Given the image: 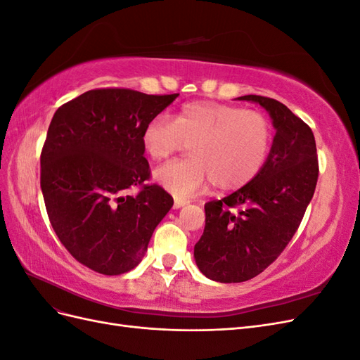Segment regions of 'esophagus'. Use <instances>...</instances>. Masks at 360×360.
<instances>
[{
    "label": "esophagus",
    "instance_id": "34e87169",
    "mask_svg": "<svg viewBox=\"0 0 360 360\" xmlns=\"http://www.w3.org/2000/svg\"><path fill=\"white\" fill-rule=\"evenodd\" d=\"M188 204H189V201H186V200L176 198V200H174V209H180V207H184V205H188Z\"/></svg>",
    "mask_w": 360,
    "mask_h": 360
}]
</instances>
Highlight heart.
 Segmentation results:
<instances>
[{
    "mask_svg": "<svg viewBox=\"0 0 360 360\" xmlns=\"http://www.w3.org/2000/svg\"><path fill=\"white\" fill-rule=\"evenodd\" d=\"M270 141L271 129L263 114L210 101L186 103L172 120L151 118L141 134L153 160L191 144L189 160L165 163L153 174L159 186L180 198L204 191L210 181L221 191L246 186L264 167Z\"/></svg>",
    "mask_w": 360,
    "mask_h": 360,
    "instance_id": "obj_1",
    "label": "heart"
}]
</instances>
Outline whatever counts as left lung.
Wrapping results in <instances>:
<instances>
[{
  "label": "left lung",
  "instance_id": "8db88e82",
  "mask_svg": "<svg viewBox=\"0 0 360 360\" xmlns=\"http://www.w3.org/2000/svg\"><path fill=\"white\" fill-rule=\"evenodd\" d=\"M269 112L276 134L264 167L246 186L205 205V226L193 258L209 279L224 284L259 275L285 249L302 222L319 179L311 127L275 99L237 97Z\"/></svg>",
  "mask_w": 360,
  "mask_h": 360
}]
</instances>
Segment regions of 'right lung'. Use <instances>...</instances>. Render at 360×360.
<instances>
[{
    "mask_svg": "<svg viewBox=\"0 0 360 360\" xmlns=\"http://www.w3.org/2000/svg\"><path fill=\"white\" fill-rule=\"evenodd\" d=\"M179 94L90 90L60 106L40 156V188L53 231L69 252L102 275L136 267L172 197L150 177L143 129ZM143 186L136 198L123 195Z\"/></svg>",
    "mask_w": 360,
    "mask_h": 360,
    "instance_id": "1",
    "label": "right lung"
}]
</instances>
